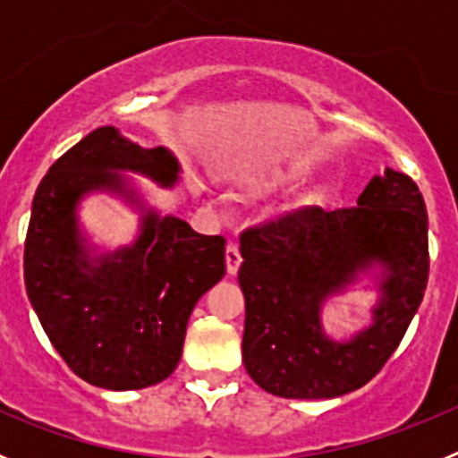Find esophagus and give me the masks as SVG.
Wrapping results in <instances>:
<instances>
[{
	"label": "esophagus",
	"mask_w": 458,
	"mask_h": 458,
	"mask_svg": "<svg viewBox=\"0 0 458 458\" xmlns=\"http://www.w3.org/2000/svg\"><path fill=\"white\" fill-rule=\"evenodd\" d=\"M225 259H226V273L229 275H236L238 268H241V252H238L236 245H226V252H225Z\"/></svg>",
	"instance_id": "obj_1"
}]
</instances>
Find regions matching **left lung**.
<instances>
[{"instance_id": "1", "label": "left lung", "mask_w": 458, "mask_h": 458, "mask_svg": "<svg viewBox=\"0 0 458 458\" xmlns=\"http://www.w3.org/2000/svg\"><path fill=\"white\" fill-rule=\"evenodd\" d=\"M242 362L284 399H333L369 383L406 335L428 282V217L411 176L386 169L358 206H302L241 233ZM371 265L384 268L375 323L351 343L322 333L318 310Z\"/></svg>"}]
</instances>
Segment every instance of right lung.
<instances>
[{
	"label": "right lung",
	"instance_id": "obj_1",
	"mask_svg": "<svg viewBox=\"0 0 458 458\" xmlns=\"http://www.w3.org/2000/svg\"><path fill=\"white\" fill-rule=\"evenodd\" d=\"M119 169L163 185L179 179V163L167 148H141L114 125L89 132L36 190L24 241V286L72 374L105 390H141L179 365L190 314L226 270V241L148 210L135 245L103 257L93 268L75 208L91 190L128 194Z\"/></svg>",
	"mask_w": 458,
	"mask_h": 458
}]
</instances>
